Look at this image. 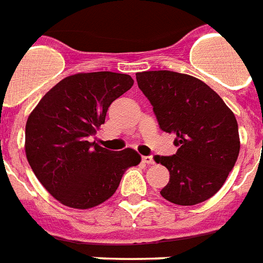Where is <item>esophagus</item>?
<instances>
[{
	"mask_svg": "<svg viewBox=\"0 0 263 263\" xmlns=\"http://www.w3.org/2000/svg\"><path fill=\"white\" fill-rule=\"evenodd\" d=\"M142 160H144V162L147 164V165H153V164H155V158H153V156H145Z\"/></svg>",
	"mask_w": 263,
	"mask_h": 263,
	"instance_id": "1",
	"label": "esophagus"
}]
</instances>
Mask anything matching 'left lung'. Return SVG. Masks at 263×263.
Returning a JSON list of instances; mask_svg holds the SVG:
<instances>
[{"label": "left lung", "mask_w": 263, "mask_h": 263, "mask_svg": "<svg viewBox=\"0 0 263 263\" xmlns=\"http://www.w3.org/2000/svg\"><path fill=\"white\" fill-rule=\"evenodd\" d=\"M136 78L160 129L176 136V155L155 157L169 171V183L160 194L179 205L208 200L222 188L239 155L234 112L210 86L191 75L162 69L137 72Z\"/></svg>", "instance_id": "1"}]
</instances>
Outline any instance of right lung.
Instances as JSON below:
<instances>
[{
    "mask_svg": "<svg viewBox=\"0 0 263 263\" xmlns=\"http://www.w3.org/2000/svg\"><path fill=\"white\" fill-rule=\"evenodd\" d=\"M133 83L126 73H75L53 86L28 117V162L62 204L78 210L102 204L114 195L125 171L141 162L134 149L114 152L88 141L105 123L111 102Z\"/></svg>",
    "mask_w": 263,
    "mask_h": 263,
    "instance_id": "1",
    "label": "right lung"
}]
</instances>
